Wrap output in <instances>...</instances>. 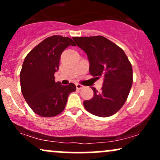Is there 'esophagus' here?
Wrapping results in <instances>:
<instances>
[{
    "instance_id": "esophagus-1",
    "label": "esophagus",
    "mask_w": 160,
    "mask_h": 160,
    "mask_svg": "<svg viewBox=\"0 0 160 160\" xmlns=\"http://www.w3.org/2000/svg\"><path fill=\"white\" fill-rule=\"evenodd\" d=\"M76 88H77V89H81L82 88V86L80 85V84H79V83H77Z\"/></svg>"
}]
</instances>
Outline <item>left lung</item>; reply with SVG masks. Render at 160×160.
I'll use <instances>...</instances> for the list:
<instances>
[{
	"mask_svg": "<svg viewBox=\"0 0 160 160\" xmlns=\"http://www.w3.org/2000/svg\"><path fill=\"white\" fill-rule=\"evenodd\" d=\"M73 40L87 55L90 74L104 79L102 91L92 87L94 95L83 102L86 110L101 117L114 114L123 106L132 85V68L128 57L103 36L74 37Z\"/></svg>",
	"mask_w": 160,
	"mask_h": 160,
	"instance_id": "1",
	"label": "left lung"
}]
</instances>
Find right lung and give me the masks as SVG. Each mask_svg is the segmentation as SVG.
<instances>
[{"mask_svg":"<svg viewBox=\"0 0 160 160\" xmlns=\"http://www.w3.org/2000/svg\"><path fill=\"white\" fill-rule=\"evenodd\" d=\"M68 46H75L71 38L51 36L37 45L24 60L20 72L22 93L32 111L43 117L61 113L70 93L76 90L72 82L62 86L55 81L61 55Z\"/></svg>","mask_w":160,"mask_h":160,"instance_id":"right-lung-1","label":"right lung"}]
</instances>
